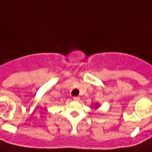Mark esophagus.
<instances>
[{"mask_svg": "<svg viewBox=\"0 0 152 152\" xmlns=\"http://www.w3.org/2000/svg\"><path fill=\"white\" fill-rule=\"evenodd\" d=\"M73 100L75 101V102H79V101H80V98H79V97H74Z\"/></svg>", "mask_w": 152, "mask_h": 152, "instance_id": "34e87169", "label": "esophagus"}]
</instances>
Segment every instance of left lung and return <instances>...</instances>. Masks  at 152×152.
<instances>
[{
    "mask_svg": "<svg viewBox=\"0 0 152 152\" xmlns=\"http://www.w3.org/2000/svg\"><path fill=\"white\" fill-rule=\"evenodd\" d=\"M99 104H95L94 105V107H95V109H96V108H99Z\"/></svg>",
    "mask_w": 152,
    "mask_h": 152,
    "instance_id": "8db88e82",
    "label": "left lung"
}]
</instances>
